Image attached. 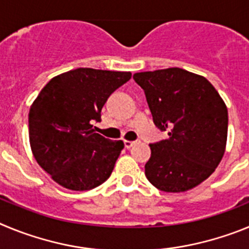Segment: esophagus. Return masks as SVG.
Listing matches in <instances>:
<instances>
[{
	"instance_id": "obj_1",
	"label": "esophagus",
	"mask_w": 249,
	"mask_h": 249,
	"mask_svg": "<svg viewBox=\"0 0 249 249\" xmlns=\"http://www.w3.org/2000/svg\"><path fill=\"white\" fill-rule=\"evenodd\" d=\"M123 143H124V147H126V148H131L133 144H136V141H124Z\"/></svg>"
}]
</instances>
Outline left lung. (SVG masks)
Wrapping results in <instances>:
<instances>
[{
  "mask_svg": "<svg viewBox=\"0 0 249 249\" xmlns=\"http://www.w3.org/2000/svg\"><path fill=\"white\" fill-rule=\"evenodd\" d=\"M153 122L168 138L151 143L147 179L163 192H184L210 177L227 142L228 112L204 77L178 67L133 74Z\"/></svg>",
  "mask_w": 249,
  "mask_h": 249,
  "instance_id": "left-lung-1",
  "label": "left lung"
}]
</instances>
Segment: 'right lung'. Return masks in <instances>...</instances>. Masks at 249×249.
<instances>
[{"label": "right lung", "mask_w": 249, "mask_h": 249, "mask_svg": "<svg viewBox=\"0 0 249 249\" xmlns=\"http://www.w3.org/2000/svg\"><path fill=\"white\" fill-rule=\"evenodd\" d=\"M131 72L77 68L56 76L39 92L28 113L30 143L37 163L72 191L107 181L124 144L96 133L94 122Z\"/></svg>", "instance_id": "add662e5"}]
</instances>
